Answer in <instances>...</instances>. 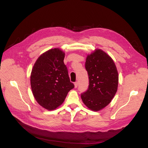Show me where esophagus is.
<instances>
[{
    "instance_id": "1",
    "label": "esophagus",
    "mask_w": 148,
    "mask_h": 148,
    "mask_svg": "<svg viewBox=\"0 0 148 148\" xmlns=\"http://www.w3.org/2000/svg\"><path fill=\"white\" fill-rule=\"evenodd\" d=\"M78 85H79V83L78 82H75L74 83V87H75V88H77V86H78Z\"/></svg>"
}]
</instances>
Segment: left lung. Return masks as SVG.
Returning a JSON list of instances; mask_svg holds the SVG:
<instances>
[{
    "mask_svg": "<svg viewBox=\"0 0 148 148\" xmlns=\"http://www.w3.org/2000/svg\"><path fill=\"white\" fill-rule=\"evenodd\" d=\"M85 68L89 84L81 98L90 110L98 112L110 104L117 92L118 70L111 57L101 49H96L88 54Z\"/></svg>",
    "mask_w": 148,
    "mask_h": 148,
    "instance_id": "left-lung-1",
    "label": "left lung"
}]
</instances>
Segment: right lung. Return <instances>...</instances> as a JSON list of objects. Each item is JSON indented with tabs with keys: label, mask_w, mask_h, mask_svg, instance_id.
I'll list each match as a JSON object with an SVG mask.
<instances>
[{
	"label": "right lung",
	"mask_w": 148,
	"mask_h": 148,
	"mask_svg": "<svg viewBox=\"0 0 148 148\" xmlns=\"http://www.w3.org/2000/svg\"><path fill=\"white\" fill-rule=\"evenodd\" d=\"M65 53L59 48L50 49L39 57L30 74V85L34 98L49 110L64 103L68 92L74 88L70 82L64 64Z\"/></svg>",
	"instance_id": "obj_1"
}]
</instances>
